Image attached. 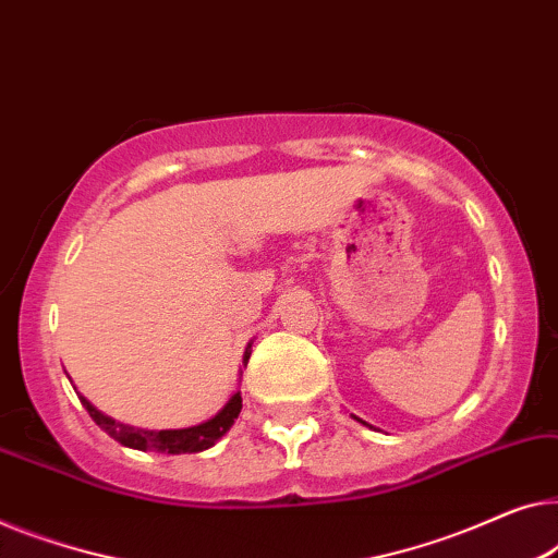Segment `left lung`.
Listing matches in <instances>:
<instances>
[{
    "mask_svg": "<svg viewBox=\"0 0 558 558\" xmlns=\"http://www.w3.org/2000/svg\"><path fill=\"white\" fill-rule=\"evenodd\" d=\"M352 417H354V420H357V423H362V425H367V423H365V420H360L357 415H352ZM367 427H373V425H367Z\"/></svg>",
    "mask_w": 558,
    "mask_h": 558,
    "instance_id": "1",
    "label": "left lung"
}]
</instances>
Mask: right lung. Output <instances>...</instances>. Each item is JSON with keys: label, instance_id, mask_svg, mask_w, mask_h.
<instances>
[{"label": "right lung", "instance_id": "1", "mask_svg": "<svg viewBox=\"0 0 558 558\" xmlns=\"http://www.w3.org/2000/svg\"><path fill=\"white\" fill-rule=\"evenodd\" d=\"M252 344H246V352H244V367L248 357H252ZM80 402H83V408L90 413V417L98 423L105 433L110 435V438H116L120 446L125 448H133V450H156V453H171V456H179V453H201V450H208L214 448L216 442H219L226 433L231 430L233 420L239 417L241 413V392L236 390L229 398V402L216 413L214 417L204 420V423L198 425H191V427H168V430H148V427H133V425H125V423H116L110 415L100 413L98 408L93 405L90 400L85 398V395H77Z\"/></svg>", "mask_w": 558, "mask_h": 558}]
</instances>
